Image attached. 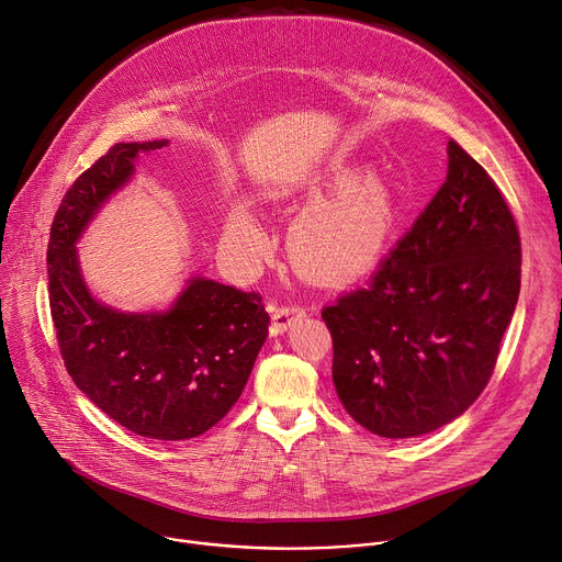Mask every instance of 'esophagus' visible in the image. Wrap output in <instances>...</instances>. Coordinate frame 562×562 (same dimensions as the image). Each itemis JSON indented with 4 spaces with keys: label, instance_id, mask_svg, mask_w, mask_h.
I'll list each match as a JSON object with an SVG mask.
<instances>
[{
    "label": "esophagus",
    "instance_id": "obj_1",
    "mask_svg": "<svg viewBox=\"0 0 562 562\" xmlns=\"http://www.w3.org/2000/svg\"><path fill=\"white\" fill-rule=\"evenodd\" d=\"M304 314V307L300 304H280V307L273 310V318H271V334H282L286 331L295 321H300Z\"/></svg>",
    "mask_w": 562,
    "mask_h": 562
}]
</instances>
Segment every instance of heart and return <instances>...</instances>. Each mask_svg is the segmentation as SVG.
<instances>
[{
	"mask_svg": "<svg viewBox=\"0 0 562 562\" xmlns=\"http://www.w3.org/2000/svg\"><path fill=\"white\" fill-rule=\"evenodd\" d=\"M325 192L336 194L295 220L289 246L300 269L327 282H342L366 273L381 258L394 228V203L381 181H356L349 170L334 172ZM228 239L248 258L269 248L267 233L246 211L233 213Z\"/></svg>",
	"mask_w": 562,
	"mask_h": 562,
	"instance_id": "obj_1",
	"label": "heart"
}]
</instances>
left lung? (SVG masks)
Returning <instances> with one entry per match:
<instances>
[{"mask_svg": "<svg viewBox=\"0 0 562 562\" xmlns=\"http://www.w3.org/2000/svg\"><path fill=\"white\" fill-rule=\"evenodd\" d=\"M516 220L488 172L448 140V175L366 286L323 310L334 385L374 435H426L486 387L520 295Z\"/></svg>", "mask_w": 562, "mask_h": 562, "instance_id": "1", "label": "left lung"}]
</instances>
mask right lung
<instances>
[{
	"instance_id": "right-lung-1",
	"label": "right lung",
	"mask_w": 562,
	"mask_h": 562,
	"mask_svg": "<svg viewBox=\"0 0 562 562\" xmlns=\"http://www.w3.org/2000/svg\"><path fill=\"white\" fill-rule=\"evenodd\" d=\"M168 140L116 143L67 190L46 250L48 302L74 383L114 422L149 439H190L239 398L269 334L262 295L194 278L166 314H121L87 291L76 239L138 155Z\"/></svg>"
}]
</instances>
